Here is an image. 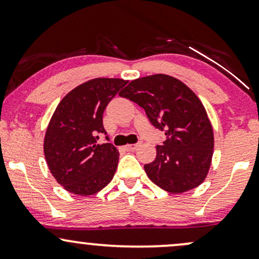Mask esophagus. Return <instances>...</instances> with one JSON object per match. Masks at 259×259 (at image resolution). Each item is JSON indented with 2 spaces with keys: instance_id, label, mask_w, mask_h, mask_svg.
Masks as SVG:
<instances>
[{
  "instance_id": "1",
  "label": "esophagus",
  "mask_w": 259,
  "mask_h": 259,
  "mask_svg": "<svg viewBox=\"0 0 259 259\" xmlns=\"http://www.w3.org/2000/svg\"><path fill=\"white\" fill-rule=\"evenodd\" d=\"M140 146V144H134V145H126L125 150L126 151H135L136 148Z\"/></svg>"
}]
</instances>
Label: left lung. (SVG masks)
Segmentation results:
<instances>
[{"mask_svg": "<svg viewBox=\"0 0 259 259\" xmlns=\"http://www.w3.org/2000/svg\"><path fill=\"white\" fill-rule=\"evenodd\" d=\"M145 109L151 124L165 133L156 159L145 171L171 194L189 191L204 180L213 156V129L197 96L180 80L154 74L129 82L119 92Z\"/></svg>", "mask_w": 259, "mask_h": 259, "instance_id": "8db88e82", "label": "left lung"}]
</instances>
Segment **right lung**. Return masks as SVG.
Here are the masks:
<instances>
[{"label": "right lung", "instance_id": "1", "mask_svg": "<svg viewBox=\"0 0 259 259\" xmlns=\"http://www.w3.org/2000/svg\"><path fill=\"white\" fill-rule=\"evenodd\" d=\"M126 80L97 78L76 86L53 113L44 152L47 165L59 185L80 196L97 194L114 177L119 152L106 136L99 144L103 112Z\"/></svg>", "mask_w": 259, "mask_h": 259}]
</instances>
